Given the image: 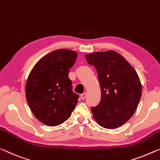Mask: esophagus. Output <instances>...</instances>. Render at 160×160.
<instances>
[{"label": "esophagus", "mask_w": 160, "mask_h": 160, "mask_svg": "<svg viewBox=\"0 0 160 160\" xmlns=\"http://www.w3.org/2000/svg\"><path fill=\"white\" fill-rule=\"evenodd\" d=\"M81 98H82V99H84L86 97H87V93H83V94H82L80 95Z\"/></svg>", "instance_id": "34e87169"}]
</instances>
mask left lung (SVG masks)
Segmentation results:
<instances>
[{
    "mask_svg": "<svg viewBox=\"0 0 160 160\" xmlns=\"http://www.w3.org/2000/svg\"><path fill=\"white\" fill-rule=\"evenodd\" d=\"M98 72L101 101L92 107L93 116L101 127L115 129L122 126L136 111L142 96V84L131 64L114 51L85 56Z\"/></svg>",
    "mask_w": 160,
    "mask_h": 160,
    "instance_id": "obj_1",
    "label": "left lung"
}]
</instances>
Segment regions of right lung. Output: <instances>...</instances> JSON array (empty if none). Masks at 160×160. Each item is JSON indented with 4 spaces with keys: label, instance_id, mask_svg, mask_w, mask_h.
<instances>
[{
    "label": "right lung",
    "instance_id": "add662e5",
    "mask_svg": "<svg viewBox=\"0 0 160 160\" xmlns=\"http://www.w3.org/2000/svg\"><path fill=\"white\" fill-rule=\"evenodd\" d=\"M78 53L58 49L41 58L32 68L26 84V97L34 116L50 127L70 117L78 96L72 91L69 69Z\"/></svg>",
    "mask_w": 160,
    "mask_h": 160
}]
</instances>
